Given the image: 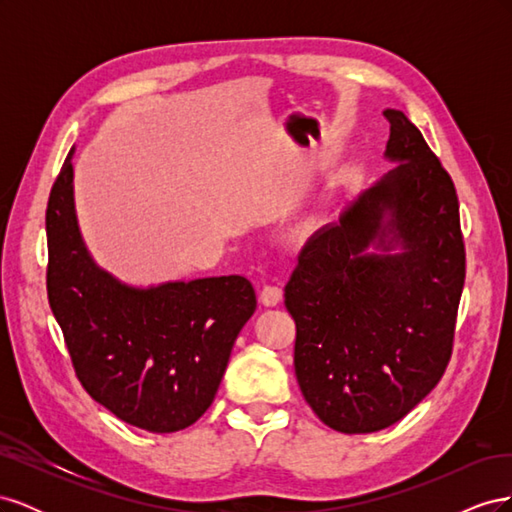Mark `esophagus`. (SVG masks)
<instances>
[{"mask_svg": "<svg viewBox=\"0 0 512 512\" xmlns=\"http://www.w3.org/2000/svg\"><path fill=\"white\" fill-rule=\"evenodd\" d=\"M282 297H284V290L280 286H271L267 284L265 288L260 290V303L267 305V307H275L282 303Z\"/></svg>", "mask_w": 512, "mask_h": 512, "instance_id": "obj_1", "label": "esophagus"}]
</instances>
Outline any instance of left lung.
I'll list each match as a JSON object with an SVG mask.
<instances>
[{
  "label": "left lung",
  "instance_id": "8db88e82",
  "mask_svg": "<svg viewBox=\"0 0 512 512\" xmlns=\"http://www.w3.org/2000/svg\"><path fill=\"white\" fill-rule=\"evenodd\" d=\"M384 117L397 166L305 243L286 284L299 389L342 433L391 427L440 382L466 280L451 177L404 113Z\"/></svg>",
  "mask_w": 512,
  "mask_h": 512
}]
</instances>
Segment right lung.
Returning a JSON list of instances; mask_svg holds the SVG:
<instances>
[{
  "label": "right lung",
  "mask_w": 512,
  "mask_h": 512,
  "mask_svg": "<svg viewBox=\"0 0 512 512\" xmlns=\"http://www.w3.org/2000/svg\"><path fill=\"white\" fill-rule=\"evenodd\" d=\"M74 147L46 209L49 303L85 391L123 423L190 427L213 404L235 339L256 312L243 275L151 286L121 282L91 256L76 218Z\"/></svg>",
  "instance_id": "right-lung-1"
}]
</instances>
